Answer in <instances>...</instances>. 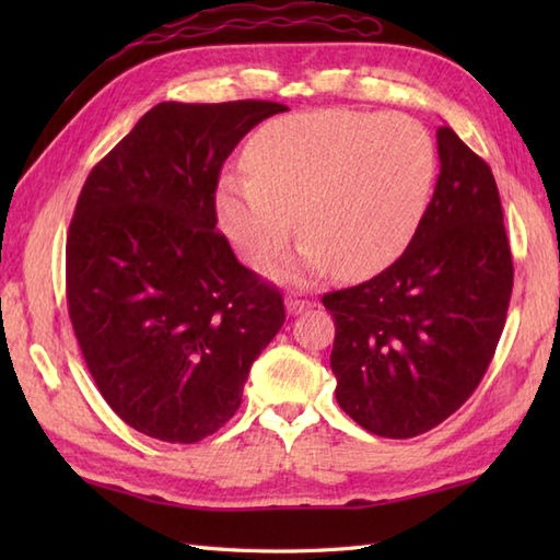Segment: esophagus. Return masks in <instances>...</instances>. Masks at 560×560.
<instances>
[{
	"mask_svg": "<svg viewBox=\"0 0 560 560\" xmlns=\"http://www.w3.org/2000/svg\"><path fill=\"white\" fill-rule=\"evenodd\" d=\"M311 307V299L305 293H289L287 295V313L289 315H301L303 311Z\"/></svg>",
	"mask_w": 560,
	"mask_h": 560,
	"instance_id": "34e87169",
	"label": "esophagus"
}]
</instances>
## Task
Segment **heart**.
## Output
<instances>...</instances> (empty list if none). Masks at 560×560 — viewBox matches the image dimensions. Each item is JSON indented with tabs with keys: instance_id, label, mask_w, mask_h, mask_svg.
Instances as JSON below:
<instances>
[{
	"instance_id": "heart-1",
	"label": "heart",
	"mask_w": 560,
	"mask_h": 560,
	"mask_svg": "<svg viewBox=\"0 0 560 560\" xmlns=\"http://www.w3.org/2000/svg\"><path fill=\"white\" fill-rule=\"evenodd\" d=\"M249 173L217 183L223 233L249 265L277 257L293 233L301 253L281 279H363L387 269L419 231L435 183V144L409 115L305 110L261 125L245 149Z\"/></svg>"
}]
</instances>
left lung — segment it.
Segmentation results:
<instances>
[{"label":"left lung","instance_id":"8db88e82","mask_svg":"<svg viewBox=\"0 0 560 560\" xmlns=\"http://www.w3.org/2000/svg\"><path fill=\"white\" fill-rule=\"evenodd\" d=\"M440 175L404 255L323 295L335 317L337 401L365 431L413 438L471 397L505 327L513 257L489 163L438 129Z\"/></svg>","mask_w":560,"mask_h":560}]
</instances>
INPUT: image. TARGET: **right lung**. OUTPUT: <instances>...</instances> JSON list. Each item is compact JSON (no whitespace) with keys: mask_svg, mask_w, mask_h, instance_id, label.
<instances>
[{"mask_svg":"<svg viewBox=\"0 0 560 560\" xmlns=\"http://www.w3.org/2000/svg\"><path fill=\"white\" fill-rule=\"evenodd\" d=\"M269 101L159 103L91 171L67 235L71 327L103 399L135 431L197 443L241 407L281 293L217 231L223 161Z\"/></svg>","mask_w":560,"mask_h":560,"instance_id":"add662e5","label":"right lung"}]
</instances>
